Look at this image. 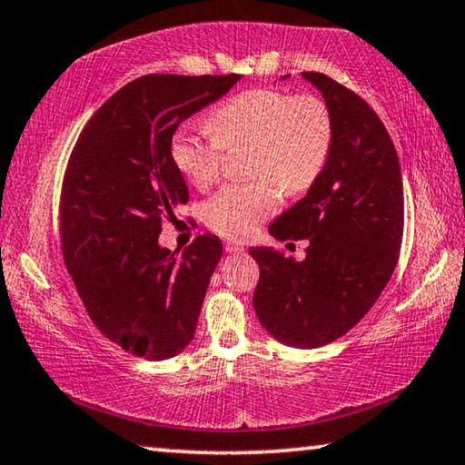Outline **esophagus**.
<instances>
[{"mask_svg": "<svg viewBox=\"0 0 465 465\" xmlns=\"http://www.w3.org/2000/svg\"><path fill=\"white\" fill-rule=\"evenodd\" d=\"M225 252H227V254H243V252H246V248L240 246V243H235V242H227L225 243Z\"/></svg>", "mask_w": 465, "mask_h": 465, "instance_id": "esophagus-1", "label": "esophagus"}]
</instances>
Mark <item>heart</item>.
I'll list each match as a JSON object with an SVG mask.
<instances>
[{
	"label": "heart",
	"mask_w": 465,
	"mask_h": 465,
	"mask_svg": "<svg viewBox=\"0 0 465 465\" xmlns=\"http://www.w3.org/2000/svg\"><path fill=\"white\" fill-rule=\"evenodd\" d=\"M211 135L178 131L170 155L196 188L213 184L222 152L250 145L248 174L258 180L230 184L204 204L209 227L227 238H248L279 207L282 193H302L324 170L332 145V116L316 96H291L281 90H250L209 114Z\"/></svg>",
	"instance_id": "1"
}]
</instances>
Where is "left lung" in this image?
I'll use <instances>...</instances> for the list:
<instances>
[{
  "label": "left lung",
  "instance_id": "8db88e82",
  "mask_svg": "<svg viewBox=\"0 0 465 465\" xmlns=\"http://www.w3.org/2000/svg\"><path fill=\"white\" fill-rule=\"evenodd\" d=\"M302 77L326 102L332 145L308 194L269 227L274 240H310L305 258L250 248L261 266L252 303L279 342L316 349L357 326L388 285L402 246L404 188L396 147L373 108L324 74Z\"/></svg>",
  "mask_w": 465,
  "mask_h": 465
}]
</instances>
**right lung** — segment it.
Returning a JSON list of instances; mask_svg holds the SVG:
<instances>
[{"mask_svg":"<svg viewBox=\"0 0 465 465\" xmlns=\"http://www.w3.org/2000/svg\"><path fill=\"white\" fill-rule=\"evenodd\" d=\"M240 82L152 74L102 104L80 133L61 191V248L84 308L131 355L184 351L223 246L199 235L183 254L162 248L163 219L188 188L170 155L178 124Z\"/></svg>","mask_w":465,"mask_h":465,"instance_id":"obj_1","label":"right lung"}]
</instances>
